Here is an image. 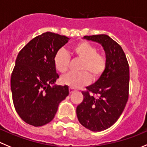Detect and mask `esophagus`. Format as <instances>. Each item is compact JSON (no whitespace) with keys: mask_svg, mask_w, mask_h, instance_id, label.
I'll return each mask as SVG.
<instances>
[{"mask_svg":"<svg viewBox=\"0 0 147 147\" xmlns=\"http://www.w3.org/2000/svg\"><path fill=\"white\" fill-rule=\"evenodd\" d=\"M76 89H74V88H71V87L69 88V93H70V94L74 93V92H76Z\"/></svg>","mask_w":147,"mask_h":147,"instance_id":"34e87169","label":"esophagus"}]
</instances>
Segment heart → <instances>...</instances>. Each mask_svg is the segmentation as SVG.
Wrapping results in <instances>:
<instances>
[{"label": "heart", "mask_w": 147, "mask_h": 147, "mask_svg": "<svg viewBox=\"0 0 147 147\" xmlns=\"http://www.w3.org/2000/svg\"><path fill=\"white\" fill-rule=\"evenodd\" d=\"M97 49L88 42H78L72 47V53L82 59L80 72H69L61 79L63 83L71 88H80L88 84L92 79H95L102 74L106 67V58L102 54L96 53ZM70 57L64 49H61L54 57L55 68L61 73L68 69ZM90 74L89 75L88 74Z\"/></svg>", "instance_id": "obj_1"}]
</instances>
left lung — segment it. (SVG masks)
Here are the masks:
<instances>
[{
    "instance_id": "left-lung-1",
    "label": "left lung",
    "mask_w": 147,
    "mask_h": 147,
    "mask_svg": "<svg viewBox=\"0 0 147 147\" xmlns=\"http://www.w3.org/2000/svg\"><path fill=\"white\" fill-rule=\"evenodd\" d=\"M102 46L106 67L98 80L82 92L76 107L79 123L92 131H102L118 121L125 107L129 90V65L122 47L106 34L84 36Z\"/></svg>"
}]
</instances>
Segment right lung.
<instances>
[{"instance_id": "add662e5", "label": "right lung", "mask_w": 147, "mask_h": 147, "mask_svg": "<svg viewBox=\"0 0 147 147\" xmlns=\"http://www.w3.org/2000/svg\"><path fill=\"white\" fill-rule=\"evenodd\" d=\"M69 40L47 32L32 39L18 54L11 77L12 98L16 111L29 125L50 123L69 94L67 85H53L59 78L54 57Z\"/></svg>"}]
</instances>
